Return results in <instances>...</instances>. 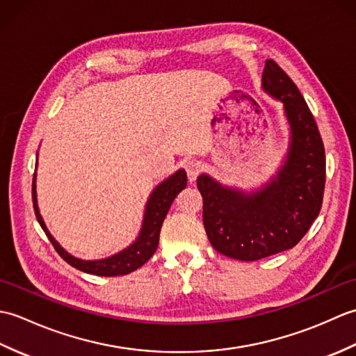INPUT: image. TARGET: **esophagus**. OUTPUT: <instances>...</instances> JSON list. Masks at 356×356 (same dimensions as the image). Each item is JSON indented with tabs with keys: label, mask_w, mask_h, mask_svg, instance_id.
<instances>
[{
	"label": "esophagus",
	"mask_w": 356,
	"mask_h": 356,
	"mask_svg": "<svg viewBox=\"0 0 356 356\" xmlns=\"http://www.w3.org/2000/svg\"><path fill=\"white\" fill-rule=\"evenodd\" d=\"M185 171L188 174L190 182H194V180L197 179V174L200 171V163L197 161H193V159H190V161L185 162Z\"/></svg>",
	"instance_id": "esophagus-1"
}]
</instances>
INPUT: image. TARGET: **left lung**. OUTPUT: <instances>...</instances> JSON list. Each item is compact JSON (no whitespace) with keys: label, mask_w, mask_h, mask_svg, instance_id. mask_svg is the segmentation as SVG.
Wrapping results in <instances>:
<instances>
[{"label":"left lung","mask_w":356,"mask_h":356,"mask_svg":"<svg viewBox=\"0 0 356 356\" xmlns=\"http://www.w3.org/2000/svg\"><path fill=\"white\" fill-rule=\"evenodd\" d=\"M261 90L283 104L289 145L282 165L266 184L245 191L202 172L203 225L217 252L255 261L291 249L320 214L326 156L321 136L305 97L293 81L266 59Z\"/></svg>","instance_id":"obj_1"}]
</instances>
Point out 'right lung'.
Listing matches in <instances>:
<instances>
[{"label": "right lung", "instance_id": "add662e5", "mask_svg": "<svg viewBox=\"0 0 356 356\" xmlns=\"http://www.w3.org/2000/svg\"><path fill=\"white\" fill-rule=\"evenodd\" d=\"M38 157V153H36ZM38 166V159H36ZM186 172L185 170H177L170 177H166L159 184L153 193L149 194L145 205V213H143V220L139 231V236L130 246H127L122 251L105 257L101 260H81L78 257H73L65 249L58 243L55 237L51 236L50 231L45 226L42 216L38 208V195H36V172L33 176V185H32V195H33V208L35 216L38 218V223L41 225L45 236L51 241L53 248L56 249V252L63 257V259L70 264V266L76 268L82 272L93 275H102V277H116V275H127L130 272L140 268L142 264H145L151 255L156 252L159 245V234H161L162 223L165 220L168 209L171 207L172 200L176 199V195L186 186Z\"/></svg>", "mask_w": 356, "mask_h": 356}]
</instances>
